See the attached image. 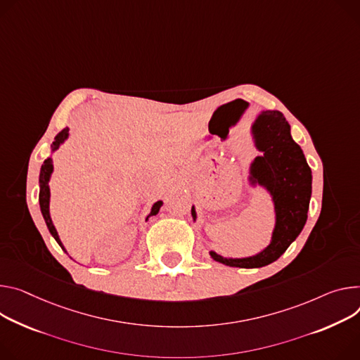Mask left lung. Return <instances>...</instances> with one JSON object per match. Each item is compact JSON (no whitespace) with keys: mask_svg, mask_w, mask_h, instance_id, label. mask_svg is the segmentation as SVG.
<instances>
[{"mask_svg":"<svg viewBox=\"0 0 360 360\" xmlns=\"http://www.w3.org/2000/svg\"><path fill=\"white\" fill-rule=\"evenodd\" d=\"M263 113L267 122L254 129L257 148L263 156L255 158L251 174L273 193L277 222L271 244L254 257L224 258L211 251L215 261L230 267L257 269L271 264L299 237L307 219L311 195L310 167L302 148L292 141L284 115L278 110ZM192 217H197L193 207Z\"/></svg>","mask_w":360,"mask_h":360,"instance_id":"obj_1","label":"left lung"}]
</instances>
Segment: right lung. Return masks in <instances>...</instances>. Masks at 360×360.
<instances>
[{
  "instance_id": "right-lung-1",
  "label": "right lung",
  "mask_w": 360,
  "mask_h": 360,
  "mask_svg": "<svg viewBox=\"0 0 360 360\" xmlns=\"http://www.w3.org/2000/svg\"><path fill=\"white\" fill-rule=\"evenodd\" d=\"M68 135H69V127L63 129L61 132H58V134L56 135V138H54V142H53V145H51V149H53V150H56V149L60 146V143H61L64 139L68 138ZM51 172H53L51 158H47V159L44 160V163H43L41 171H40V195H39V201H40V208H41L43 217H44V219H46V224H47V226H49V230H50L51 236L56 238V241L58 243V245L64 250V247H63V244H61V241H60V238H58V236H57L56 228H54V225H53V222H51L50 212H49V202H50V188H49V179H50ZM160 205H162V201H158V202L152 207V212H150V215H156V214L159 212Z\"/></svg>"
}]
</instances>
